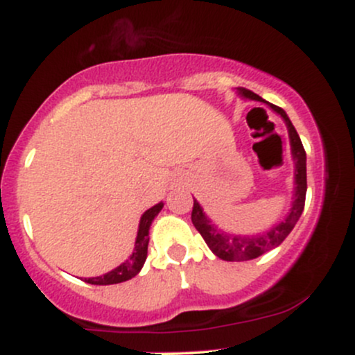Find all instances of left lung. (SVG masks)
<instances>
[{"label":"left lung","mask_w":355,"mask_h":355,"mask_svg":"<svg viewBox=\"0 0 355 355\" xmlns=\"http://www.w3.org/2000/svg\"><path fill=\"white\" fill-rule=\"evenodd\" d=\"M239 95L243 98L262 101L267 103L268 107L274 110L275 113H279L284 118L285 125L288 130V138H291V146H292V157L295 160V189H294V202H292L291 211L287 214L282 222L277 223L275 227H272L268 232L259 235H234L222 232L218 227H215V223H211L207 215L203 214V209L200 203L193 198V210H191V222H193L195 229L200 232V235L205 240V243L209 248L214 252L218 259L227 260V262H243V260H252L260 257L266 252L272 250V248L279 247L280 243L287 239V235L291 234L292 229L295 227V223L299 222L300 215L304 211L305 205V191H307V166H305V150L302 141H300L299 133L292 125V121L288 120L287 113L282 108L272 105L260 98L259 95H255L254 92L247 88H239Z\"/></svg>","instance_id":"obj_1"}]
</instances>
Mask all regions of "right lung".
Returning <instances> with one entry per match:
<instances>
[{
	"instance_id": "obj_1",
	"label": "right lung",
	"mask_w": 355,
	"mask_h": 355,
	"mask_svg": "<svg viewBox=\"0 0 355 355\" xmlns=\"http://www.w3.org/2000/svg\"><path fill=\"white\" fill-rule=\"evenodd\" d=\"M162 209H164V203L160 202L141 215L140 225H138L137 240H135V250H133V254L130 255L128 260H125L121 266L113 268V270L108 272V274L101 277H92V279H85V282L93 284V285H112V284L125 282V280H130L132 277H135L138 272L141 270V267H144L146 260V250H148V240H150L148 239L150 225H152L153 218L160 214Z\"/></svg>"
}]
</instances>
